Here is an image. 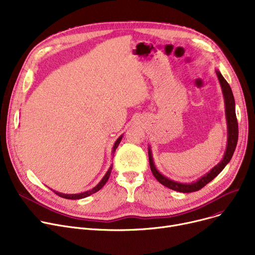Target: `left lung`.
Returning <instances> with one entry per match:
<instances>
[{
  "instance_id": "1",
  "label": "left lung",
  "mask_w": 255,
  "mask_h": 255,
  "mask_svg": "<svg viewBox=\"0 0 255 255\" xmlns=\"http://www.w3.org/2000/svg\"><path fill=\"white\" fill-rule=\"evenodd\" d=\"M216 75L218 77L219 84L222 90V94H223V98H224L225 118H226V125H227V144H226V150H225L224 156L217 165L214 166L210 171L206 173V175L200 177L196 181H193L192 183H180L177 181L170 180L167 177L163 176L161 172H159V170L155 166L151 146L149 145L148 146L149 162H150L152 173L159 183H161L163 186L167 187L169 189L183 192V193L194 192L202 189L203 187H205L214 178H216L219 175V173L223 170V168L226 166V164L231 161V159L234 155V152L236 150V146L238 143V137H239V128H238V121L236 117L235 98H234L233 91L230 85L227 84V82L224 79V77L222 76L219 70H216Z\"/></svg>"
}]
</instances>
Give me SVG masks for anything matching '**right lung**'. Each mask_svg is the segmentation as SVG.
Instances as JSON below:
<instances>
[{
	"instance_id": "add662e5",
	"label": "right lung",
	"mask_w": 255,
	"mask_h": 255,
	"mask_svg": "<svg viewBox=\"0 0 255 255\" xmlns=\"http://www.w3.org/2000/svg\"><path fill=\"white\" fill-rule=\"evenodd\" d=\"M122 137H123V134L121 135L117 140H116V142H115V144H114V146H113V154L116 152V149L118 148V145H119V143L121 142V140H122ZM112 169H113V165H111V167L109 168V170L106 171V173L104 175V177L102 178V180L95 186L94 187V188H92L91 190H88V191H85V192H82V193H77V194H65V193H61V192H58V191H55V190H52L53 192H55L57 195H59V196H61V197H63V198H67V199H80V198H85V197H87V196H90L91 194H93V193H95V192H97V191H99L102 187L105 185V183L107 182V180H109V178H110V176H111V172H112Z\"/></svg>"
}]
</instances>
